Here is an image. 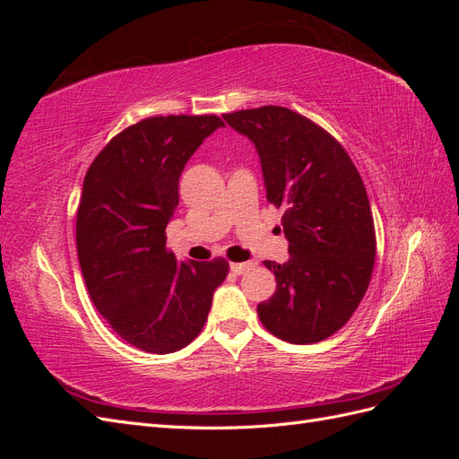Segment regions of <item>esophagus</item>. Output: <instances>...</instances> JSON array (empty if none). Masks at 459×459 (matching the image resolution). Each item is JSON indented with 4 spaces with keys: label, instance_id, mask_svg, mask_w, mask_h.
Returning a JSON list of instances; mask_svg holds the SVG:
<instances>
[{
    "label": "esophagus",
    "instance_id": "obj_1",
    "mask_svg": "<svg viewBox=\"0 0 459 459\" xmlns=\"http://www.w3.org/2000/svg\"><path fill=\"white\" fill-rule=\"evenodd\" d=\"M255 266V262H231V272L233 273H238V275H241V273H245V272H248Z\"/></svg>",
    "mask_w": 459,
    "mask_h": 459
}]
</instances>
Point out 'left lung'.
<instances>
[{
  "mask_svg": "<svg viewBox=\"0 0 459 459\" xmlns=\"http://www.w3.org/2000/svg\"><path fill=\"white\" fill-rule=\"evenodd\" d=\"M224 118L255 143L266 199L285 208L290 258L264 260L277 287L258 304L260 322L287 342L324 341L352 317L373 273L377 241L362 176L335 137L295 110L266 105Z\"/></svg>",
  "mask_w": 459,
  "mask_h": 459,
  "instance_id": "8db88e82",
  "label": "left lung"
}]
</instances>
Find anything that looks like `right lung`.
<instances>
[{"instance_id": "right-lung-1", "label": "right lung", "mask_w": 459, "mask_h": 459, "mask_svg": "<svg viewBox=\"0 0 459 459\" xmlns=\"http://www.w3.org/2000/svg\"><path fill=\"white\" fill-rule=\"evenodd\" d=\"M216 115L149 117L117 134L93 159L76 212V248L95 308L135 349L169 354L204 327L230 262H179L166 224L186 162Z\"/></svg>"}]
</instances>
